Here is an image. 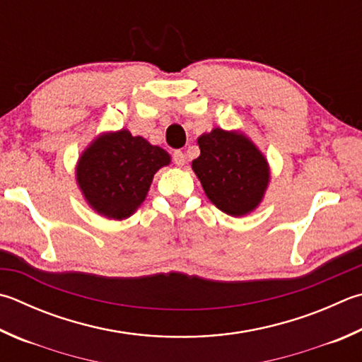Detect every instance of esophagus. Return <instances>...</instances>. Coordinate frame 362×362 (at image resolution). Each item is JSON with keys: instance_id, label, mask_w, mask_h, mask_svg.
<instances>
[{"instance_id": "esophagus-1", "label": "esophagus", "mask_w": 362, "mask_h": 362, "mask_svg": "<svg viewBox=\"0 0 362 362\" xmlns=\"http://www.w3.org/2000/svg\"><path fill=\"white\" fill-rule=\"evenodd\" d=\"M173 160L174 163L177 164V166H183V164L187 163V158H185V153L182 152V150H175L174 155H173Z\"/></svg>"}]
</instances>
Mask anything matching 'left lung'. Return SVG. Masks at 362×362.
<instances>
[{"mask_svg": "<svg viewBox=\"0 0 362 362\" xmlns=\"http://www.w3.org/2000/svg\"><path fill=\"white\" fill-rule=\"evenodd\" d=\"M193 170L207 198L223 212L240 216L258 206L269 182L267 161L244 134L220 128L202 134Z\"/></svg>", "mask_w": 362, "mask_h": 362, "instance_id": "8db88e82", "label": "left lung"}]
</instances>
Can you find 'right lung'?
Segmentation results:
<instances>
[{"label":"right lung","instance_id":"right-lung-1","mask_svg":"<svg viewBox=\"0 0 362 362\" xmlns=\"http://www.w3.org/2000/svg\"><path fill=\"white\" fill-rule=\"evenodd\" d=\"M169 155L129 131L101 136L85 150L77 164V182L98 214L123 220L146 199L156 170Z\"/></svg>","mask_w":362,"mask_h":362}]
</instances>
